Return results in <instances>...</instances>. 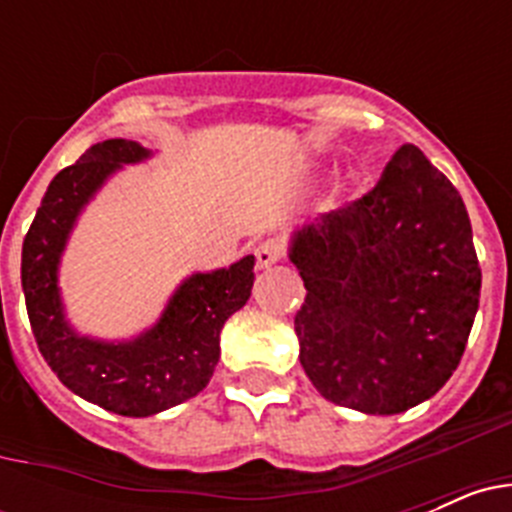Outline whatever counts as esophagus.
<instances>
[{"label": "esophagus", "instance_id": "1", "mask_svg": "<svg viewBox=\"0 0 512 512\" xmlns=\"http://www.w3.org/2000/svg\"><path fill=\"white\" fill-rule=\"evenodd\" d=\"M253 256H256V269H271L284 256V243L277 241V238L259 243Z\"/></svg>", "mask_w": 512, "mask_h": 512}]
</instances>
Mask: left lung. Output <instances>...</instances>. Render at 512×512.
<instances>
[{"label": "left lung", "mask_w": 512, "mask_h": 512, "mask_svg": "<svg viewBox=\"0 0 512 512\" xmlns=\"http://www.w3.org/2000/svg\"><path fill=\"white\" fill-rule=\"evenodd\" d=\"M289 259L307 289L300 364L325 400L395 415L449 382L482 269L461 194L418 146L397 148L372 192L302 225Z\"/></svg>", "instance_id": "left-lung-1"}]
</instances>
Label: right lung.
Returning a JSON list of instances; mask_svg holds the SVG:
<instances>
[{"mask_svg":"<svg viewBox=\"0 0 512 512\" xmlns=\"http://www.w3.org/2000/svg\"><path fill=\"white\" fill-rule=\"evenodd\" d=\"M148 156L125 138L89 148L53 176L22 243V292L40 354L74 395L125 418L156 415L205 390L220 359V330L246 305L256 279L253 256L192 274L161 320L133 341H94L71 328L58 295V261L71 228L107 176Z\"/></svg>","mask_w":512,"mask_h":512,"instance_id":"add662e5","label":"right lung"}]
</instances>
